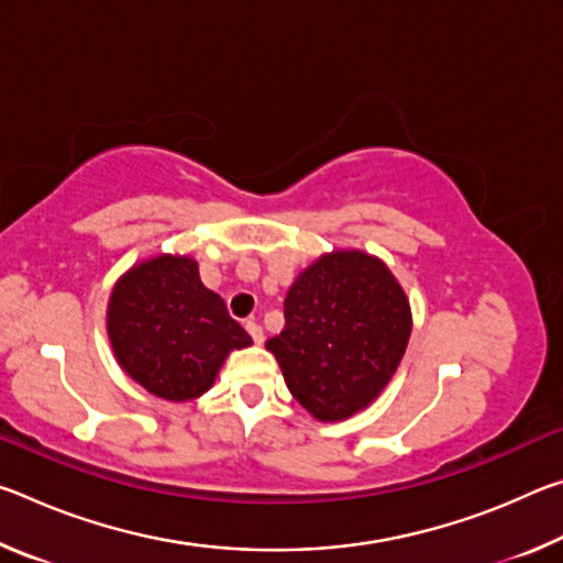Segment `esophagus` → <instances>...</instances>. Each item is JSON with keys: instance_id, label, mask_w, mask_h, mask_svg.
I'll use <instances>...</instances> for the list:
<instances>
[{"instance_id": "34e87169", "label": "esophagus", "mask_w": 563, "mask_h": 563, "mask_svg": "<svg viewBox=\"0 0 563 563\" xmlns=\"http://www.w3.org/2000/svg\"><path fill=\"white\" fill-rule=\"evenodd\" d=\"M245 330H247V335L253 338L255 345H261V342L265 340V335H263V328H261L258 322H255V320H247V322H245Z\"/></svg>"}]
</instances>
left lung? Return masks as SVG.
<instances>
[{"label":"left lung","instance_id":"obj_1","mask_svg":"<svg viewBox=\"0 0 563 563\" xmlns=\"http://www.w3.org/2000/svg\"><path fill=\"white\" fill-rule=\"evenodd\" d=\"M409 332V300L387 265L362 251H335L290 285L285 328L265 347L292 397L320 422H340L383 393Z\"/></svg>","mask_w":563,"mask_h":563}]
</instances>
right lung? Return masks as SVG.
<instances>
[{
  "mask_svg": "<svg viewBox=\"0 0 563 563\" xmlns=\"http://www.w3.org/2000/svg\"><path fill=\"white\" fill-rule=\"evenodd\" d=\"M107 330L123 373L168 402L208 393L231 350L253 342L188 255L133 265L113 285Z\"/></svg>",
  "mask_w": 563,
  "mask_h": 563,
  "instance_id": "obj_1",
  "label": "right lung"
}]
</instances>
